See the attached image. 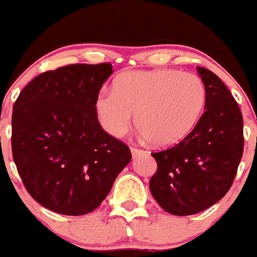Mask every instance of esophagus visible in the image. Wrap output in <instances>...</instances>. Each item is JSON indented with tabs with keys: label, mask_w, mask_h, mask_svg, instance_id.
I'll use <instances>...</instances> for the list:
<instances>
[{
	"label": "esophagus",
	"mask_w": 257,
	"mask_h": 257,
	"mask_svg": "<svg viewBox=\"0 0 257 257\" xmlns=\"http://www.w3.org/2000/svg\"><path fill=\"white\" fill-rule=\"evenodd\" d=\"M131 154H132V156L136 157V156H139V155L144 154V150L137 149V147H131Z\"/></svg>",
	"instance_id": "esophagus-1"
}]
</instances>
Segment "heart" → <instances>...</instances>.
<instances>
[{"instance_id": "heart-1", "label": "heart", "mask_w": 257, "mask_h": 257, "mask_svg": "<svg viewBox=\"0 0 257 257\" xmlns=\"http://www.w3.org/2000/svg\"><path fill=\"white\" fill-rule=\"evenodd\" d=\"M206 102V88L199 76L172 68L126 71L113 81L112 90L96 98L101 126L122 137L136 123L144 139L157 146L181 141L196 126Z\"/></svg>"}]
</instances>
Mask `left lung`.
<instances>
[{
    "label": "left lung",
    "mask_w": 257,
    "mask_h": 257,
    "mask_svg": "<svg viewBox=\"0 0 257 257\" xmlns=\"http://www.w3.org/2000/svg\"><path fill=\"white\" fill-rule=\"evenodd\" d=\"M197 72L206 88L205 111L179 144L152 152L157 171L150 191L172 215H195L222 199L232 185L243 152L240 107L218 76L205 67Z\"/></svg>",
    "instance_id": "8db88e82"
}]
</instances>
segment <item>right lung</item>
<instances>
[{
	"instance_id": "add662e5",
	"label": "right lung",
	"mask_w": 257,
	"mask_h": 257,
	"mask_svg": "<svg viewBox=\"0 0 257 257\" xmlns=\"http://www.w3.org/2000/svg\"><path fill=\"white\" fill-rule=\"evenodd\" d=\"M112 65L73 63L35 77L12 112V156L27 192L53 212L80 216L105 200L131 161L101 127L96 98Z\"/></svg>"
}]
</instances>
